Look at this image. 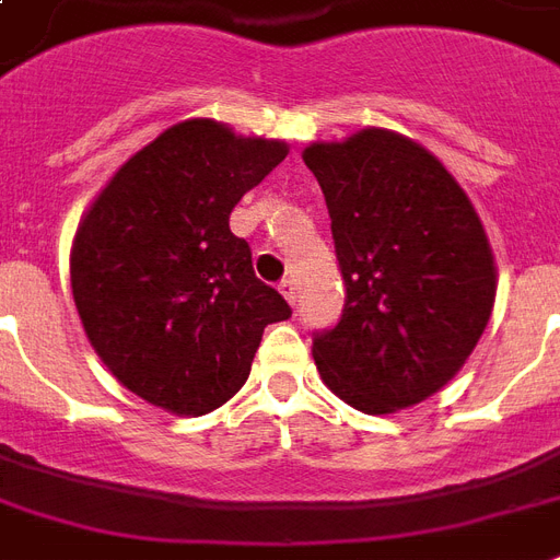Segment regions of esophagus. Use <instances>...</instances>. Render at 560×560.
Returning a JSON list of instances; mask_svg holds the SVG:
<instances>
[{"label": "esophagus", "mask_w": 560, "mask_h": 560, "mask_svg": "<svg viewBox=\"0 0 560 560\" xmlns=\"http://www.w3.org/2000/svg\"><path fill=\"white\" fill-rule=\"evenodd\" d=\"M279 290H281V296L288 299V305H296V281L284 279L279 284Z\"/></svg>", "instance_id": "obj_1"}]
</instances>
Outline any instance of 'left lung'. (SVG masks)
<instances>
[{
  "mask_svg": "<svg viewBox=\"0 0 560 560\" xmlns=\"http://www.w3.org/2000/svg\"><path fill=\"white\" fill-rule=\"evenodd\" d=\"M346 307L316 334L328 389L366 416L421 404L465 366L497 296L494 249L453 174L407 136L366 127L314 142Z\"/></svg>",
  "mask_w": 560,
  "mask_h": 560,
  "instance_id": "8db88e82",
  "label": "left lung"
}]
</instances>
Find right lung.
Listing matches in <instances>:
<instances>
[{
  "label": "right lung",
  "mask_w": 560,
  "mask_h": 560,
  "mask_svg": "<svg viewBox=\"0 0 560 560\" xmlns=\"http://www.w3.org/2000/svg\"><path fill=\"white\" fill-rule=\"evenodd\" d=\"M288 151L188 118L136 151L83 211L69 255L74 307L101 363L153 407L188 418L223 407L264 328L290 316L229 229L237 200Z\"/></svg>",
  "instance_id": "add662e5"
}]
</instances>
